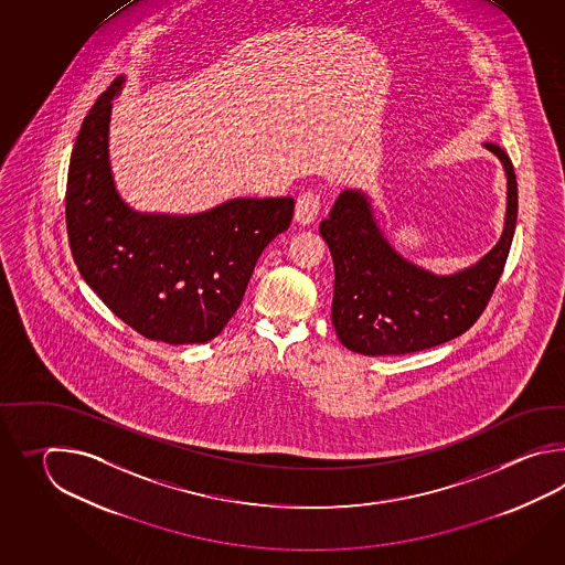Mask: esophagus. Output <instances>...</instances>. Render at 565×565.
<instances>
[{"mask_svg": "<svg viewBox=\"0 0 565 565\" xmlns=\"http://www.w3.org/2000/svg\"><path fill=\"white\" fill-rule=\"evenodd\" d=\"M319 207H321L319 195L315 192H305L295 205V220L299 222L300 226H309L319 214Z\"/></svg>", "mask_w": 565, "mask_h": 565, "instance_id": "34e87169", "label": "esophagus"}]
</instances>
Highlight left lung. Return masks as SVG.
<instances>
[{"label":"left lung","mask_w":565,"mask_h":565,"mask_svg":"<svg viewBox=\"0 0 565 565\" xmlns=\"http://www.w3.org/2000/svg\"><path fill=\"white\" fill-rule=\"evenodd\" d=\"M484 149L499 157L507 180L503 232L475 265L450 275H434L397 253L367 193H339L319 232L333 256L331 323L345 348L361 355H404L462 335L479 319L503 273L516 224L513 163L499 145Z\"/></svg>","instance_id":"obj_1"}]
</instances>
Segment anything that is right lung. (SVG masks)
<instances>
[{"label":"right lung","mask_w":565,"mask_h":565,"mask_svg":"<svg viewBox=\"0 0 565 565\" xmlns=\"http://www.w3.org/2000/svg\"><path fill=\"white\" fill-rule=\"evenodd\" d=\"M119 76L88 110L66 181V230L86 285L137 333L169 345L222 333L266 246L292 220V198H232L198 214L139 212L108 159Z\"/></svg>","instance_id":"right-lung-1"}]
</instances>
